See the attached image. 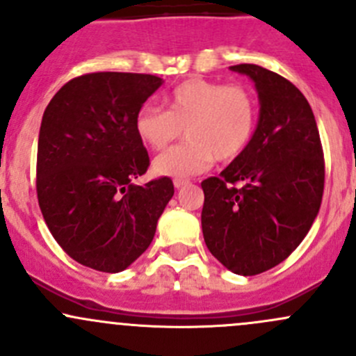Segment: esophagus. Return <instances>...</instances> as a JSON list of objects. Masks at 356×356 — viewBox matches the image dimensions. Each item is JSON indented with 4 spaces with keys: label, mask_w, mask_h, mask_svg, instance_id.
<instances>
[{
    "label": "esophagus",
    "mask_w": 356,
    "mask_h": 356,
    "mask_svg": "<svg viewBox=\"0 0 356 356\" xmlns=\"http://www.w3.org/2000/svg\"><path fill=\"white\" fill-rule=\"evenodd\" d=\"M188 184H189V181H186V179H175V181H174L175 189H181V188H184V186H188Z\"/></svg>",
    "instance_id": "esophagus-1"
}]
</instances>
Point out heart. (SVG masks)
<instances>
[{"mask_svg": "<svg viewBox=\"0 0 356 356\" xmlns=\"http://www.w3.org/2000/svg\"><path fill=\"white\" fill-rule=\"evenodd\" d=\"M167 110L146 103L138 110L134 129L152 149H163L181 138L188 141L153 160V172L165 177H193L215 161L234 160L253 138L257 103L241 86L189 79L165 98Z\"/></svg>", "mask_w": 356, "mask_h": 356, "instance_id": "b5f03b06", "label": "heart"}]
</instances>
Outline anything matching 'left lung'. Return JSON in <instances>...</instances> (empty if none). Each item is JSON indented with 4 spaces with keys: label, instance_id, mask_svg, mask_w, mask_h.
Here are the masks:
<instances>
[{
    "label": "left lung",
    "instance_id": "8db88e82",
    "mask_svg": "<svg viewBox=\"0 0 356 356\" xmlns=\"http://www.w3.org/2000/svg\"><path fill=\"white\" fill-rule=\"evenodd\" d=\"M231 70L254 82L260 113L245 152L201 182V229L225 268L257 275L286 260L310 231L324 193V155L314 111L296 86L251 63Z\"/></svg>",
    "mask_w": 356,
    "mask_h": 356
}]
</instances>
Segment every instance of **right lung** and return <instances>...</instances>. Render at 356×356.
<instances>
[{
    "instance_id": "obj_1",
    "label": "right lung",
    "mask_w": 356,
    "mask_h": 356,
    "mask_svg": "<svg viewBox=\"0 0 356 356\" xmlns=\"http://www.w3.org/2000/svg\"><path fill=\"white\" fill-rule=\"evenodd\" d=\"M161 84L148 74H86L68 81L42 115L39 207L56 243L86 267L125 270L152 245L174 196L168 177L132 182L149 165L136 113Z\"/></svg>"
}]
</instances>
